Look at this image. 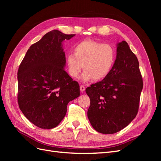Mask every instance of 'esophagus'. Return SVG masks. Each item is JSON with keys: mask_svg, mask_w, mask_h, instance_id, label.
Wrapping results in <instances>:
<instances>
[{"mask_svg": "<svg viewBox=\"0 0 161 161\" xmlns=\"http://www.w3.org/2000/svg\"><path fill=\"white\" fill-rule=\"evenodd\" d=\"M80 90L81 92H84L85 91V87L84 85H80Z\"/></svg>", "mask_w": 161, "mask_h": 161, "instance_id": "1", "label": "esophagus"}]
</instances>
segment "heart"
Here are the masks:
<instances>
[{
  "mask_svg": "<svg viewBox=\"0 0 161 161\" xmlns=\"http://www.w3.org/2000/svg\"><path fill=\"white\" fill-rule=\"evenodd\" d=\"M74 54L66 57V66L69 75L72 78L79 76L83 66L84 72L81 79L83 81L93 79L103 80L113 69L116 59L115 48L103 43L93 40L82 41L74 47Z\"/></svg>",
  "mask_w": 161,
  "mask_h": 161,
  "instance_id": "1",
  "label": "heart"
}]
</instances>
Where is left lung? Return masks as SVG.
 Instances as JSON below:
<instances>
[{"label":"left lung","mask_w":161,"mask_h":161,"mask_svg":"<svg viewBox=\"0 0 161 161\" xmlns=\"http://www.w3.org/2000/svg\"><path fill=\"white\" fill-rule=\"evenodd\" d=\"M142 88L137 57L127 42L118 43L110 74L86 89L91 101L87 116L92 128L109 134L126 127L138 114Z\"/></svg>","instance_id":"1"}]
</instances>
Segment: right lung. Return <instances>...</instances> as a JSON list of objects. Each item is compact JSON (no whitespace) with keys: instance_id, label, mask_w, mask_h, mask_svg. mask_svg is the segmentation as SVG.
<instances>
[{"instance_id":"obj_1","label":"right lung","mask_w":161,"mask_h":161,"mask_svg":"<svg viewBox=\"0 0 161 161\" xmlns=\"http://www.w3.org/2000/svg\"><path fill=\"white\" fill-rule=\"evenodd\" d=\"M75 36L58 30L47 33L29 48L19 67V107L40 128L56 127L64 118L68 103L80 95L79 83L64 69L62 42Z\"/></svg>"}]
</instances>
